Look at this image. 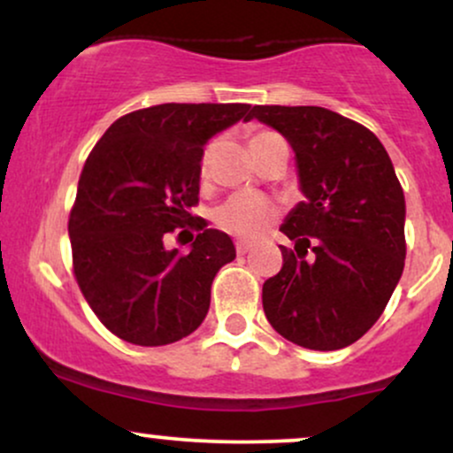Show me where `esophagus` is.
I'll return each mask as SVG.
<instances>
[{
	"label": "esophagus",
	"instance_id": "1",
	"mask_svg": "<svg viewBox=\"0 0 453 453\" xmlns=\"http://www.w3.org/2000/svg\"><path fill=\"white\" fill-rule=\"evenodd\" d=\"M253 249V242H249V241H236V251L241 253H247V251H251Z\"/></svg>",
	"mask_w": 453,
	"mask_h": 453
}]
</instances>
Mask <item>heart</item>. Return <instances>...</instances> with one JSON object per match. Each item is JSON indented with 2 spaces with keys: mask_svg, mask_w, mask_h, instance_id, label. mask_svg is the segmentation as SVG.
Returning a JSON list of instances; mask_svg holds the SVG:
<instances>
[{
  "mask_svg": "<svg viewBox=\"0 0 453 453\" xmlns=\"http://www.w3.org/2000/svg\"><path fill=\"white\" fill-rule=\"evenodd\" d=\"M274 136L273 132H257L256 136L251 138V144L259 142V140ZM209 157H211V149L204 150L202 155V164L200 170L206 173L209 168ZM279 211L277 204L273 200L262 194H253V191H241V194H234L230 200H226L223 204L217 209L215 219L223 230L238 234V236L251 238L262 234L266 227L277 219Z\"/></svg>",
  "mask_w": 453,
  "mask_h": 453,
  "instance_id": "obj_1",
  "label": "heart"
}]
</instances>
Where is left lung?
Returning a JSON list of instances; mask_svg holds the SVG:
<instances>
[{"instance_id": "8db88e82", "label": "left lung", "mask_w": 453, "mask_h": 453, "mask_svg": "<svg viewBox=\"0 0 453 453\" xmlns=\"http://www.w3.org/2000/svg\"><path fill=\"white\" fill-rule=\"evenodd\" d=\"M251 119L292 144L298 202L280 232L283 268L262 288L283 339L334 351L371 330L404 268V194L371 129L321 106H253Z\"/></svg>"}]
</instances>
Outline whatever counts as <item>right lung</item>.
I'll use <instances>...</instances> for the list:
<instances>
[{"label":"right lung","instance_id":"1","mask_svg":"<svg viewBox=\"0 0 453 453\" xmlns=\"http://www.w3.org/2000/svg\"><path fill=\"white\" fill-rule=\"evenodd\" d=\"M249 104H159L117 119L93 147L78 180L70 232L74 277L93 313L119 339L170 345L204 321L211 285L236 257L226 232L189 215L200 194L204 144ZM193 220L189 254L163 236Z\"/></svg>","mask_w":453,"mask_h":453}]
</instances>
